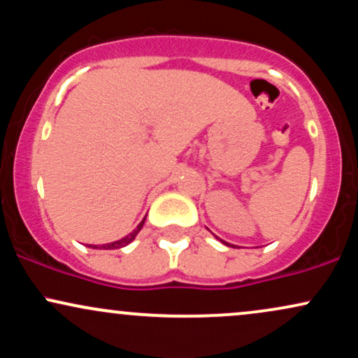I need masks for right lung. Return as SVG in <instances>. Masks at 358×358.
Listing matches in <instances>:
<instances>
[{"mask_svg": "<svg viewBox=\"0 0 358 358\" xmlns=\"http://www.w3.org/2000/svg\"><path fill=\"white\" fill-rule=\"evenodd\" d=\"M145 219H146V217H145ZM145 219H143V222H139V225H138L136 229H134L133 232L127 234V236H126V237H122V239L110 242V244H102L101 248H99V245H90V248H94V249H121V248H124V245L129 244V242H133V241H134V237L138 236V232L141 231L143 225H145Z\"/></svg>", "mask_w": 358, "mask_h": 358, "instance_id": "add662e5", "label": "right lung"}]
</instances>
